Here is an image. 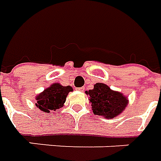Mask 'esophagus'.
<instances>
[{
    "instance_id": "1",
    "label": "esophagus",
    "mask_w": 161,
    "mask_h": 161,
    "mask_svg": "<svg viewBox=\"0 0 161 161\" xmlns=\"http://www.w3.org/2000/svg\"><path fill=\"white\" fill-rule=\"evenodd\" d=\"M77 91H79V92H84L85 91V88L84 87H79V88H76Z\"/></svg>"
}]
</instances>
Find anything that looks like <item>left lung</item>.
<instances>
[{
  "mask_svg": "<svg viewBox=\"0 0 161 161\" xmlns=\"http://www.w3.org/2000/svg\"><path fill=\"white\" fill-rule=\"evenodd\" d=\"M85 93L90 96L93 114L108 119L122 114L128 105L127 97L119 92L113 91L102 83L95 84L94 88L86 91Z\"/></svg>",
  "mask_w": 161,
  "mask_h": 161,
  "instance_id": "8db88e82",
  "label": "left lung"
}]
</instances>
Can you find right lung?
<instances>
[{
    "instance_id": "1",
    "label": "right lung",
    "mask_w": 161,
    "mask_h": 161,
    "mask_svg": "<svg viewBox=\"0 0 161 161\" xmlns=\"http://www.w3.org/2000/svg\"><path fill=\"white\" fill-rule=\"evenodd\" d=\"M72 91L73 89L69 85L62 86L58 83H54L37 95L35 105L41 111L51 114L63 107L69 92Z\"/></svg>"
}]
</instances>
